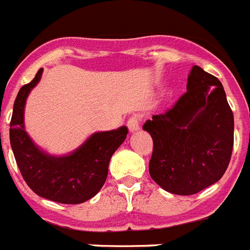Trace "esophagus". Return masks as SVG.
<instances>
[{"label":"esophagus","instance_id":"esophagus-1","mask_svg":"<svg viewBox=\"0 0 250 250\" xmlns=\"http://www.w3.org/2000/svg\"><path fill=\"white\" fill-rule=\"evenodd\" d=\"M127 127L129 130L133 133V131H137L138 129L140 127V121H139V117L138 116H131L127 119V123H126Z\"/></svg>","mask_w":250,"mask_h":250}]
</instances>
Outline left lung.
Returning a JSON list of instances; mask_svg holds the SVG:
<instances>
[{
    "instance_id": "8db88e82",
    "label": "left lung",
    "mask_w": 250,
    "mask_h": 250,
    "mask_svg": "<svg viewBox=\"0 0 250 250\" xmlns=\"http://www.w3.org/2000/svg\"><path fill=\"white\" fill-rule=\"evenodd\" d=\"M143 130L153 139L149 174L162 189L191 195L224 176L234 147V115L221 82L193 66L187 92Z\"/></svg>"
}]
</instances>
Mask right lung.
I'll use <instances>...</instances> for the list:
<instances>
[{
  "label": "right lung",
  "mask_w": 250,
  "mask_h": 250,
  "mask_svg": "<svg viewBox=\"0 0 250 250\" xmlns=\"http://www.w3.org/2000/svg\"><path fill=\"white\" fill-rule=\"evenodd\" d=\"M43 69L22 85L16 96L10 143L16 164L28 187L37 195L63 204H79L101 190L108 174V164L126 139L127 127L92 134L78 149L67 156H52L33 143L24 127V107L30 90L38 84Z\"/></svg>",
  "instance_id": "right-lung-1"
}]
</instances>
